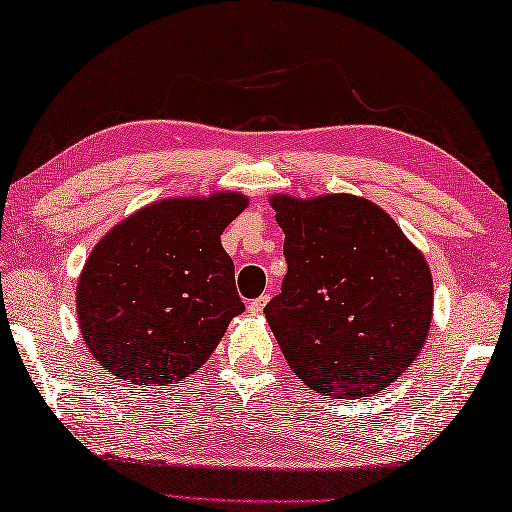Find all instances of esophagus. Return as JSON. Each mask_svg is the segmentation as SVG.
I'll return each instance as SVG.
<instances>
[{
	"label": "esophagus",
	"instance_id": "1",
	"mask_svg": "<svg viewBox=\"0 0 512 512\" xmlns=\"http://www.w3.org/2000/svg\"><path fill=\"white\" fill-rule=\"evenodd\" d=\"M267 301H270V295H263V297L254 299V301H249V311H251V313H261Z\"/></svg>",
	"mask_w": 512,
	"mask_h": 512
}]
</instances>
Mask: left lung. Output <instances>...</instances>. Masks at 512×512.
I'll use <instances>...</instances> for the list:
<instances>
[{"instance_id": "left-lung-1", "label": "left lung", "mask_w": 512, "mask_h": 512, "mask_svg": "<svg viewBox=\"0 0 512 512\" xmlns=\"http://www.w3.org/2000/svg\"><path fill=\"white\" fill-rule=\"evenodd\" d=\"M288 274L265 306L290 370L333 399L385 390L431 329L429 263L374 201L272 195Z\"/></svg>"}]
</instances>
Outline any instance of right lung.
Wrapping results in <instances>:
<instances>
[{
	"mask_svg": "<svg viewBox=\"0 0 512 512\" xmlns=\"http://www.w3.org/2000/svg\"><path fill=\"white\" fill-rule=\"evenodd\" d=\"M247 204L229 190L158 199L97 242L77 283V317L108 372L165 385L206 363L245 311L220 236Z\"/></svg>",
	"mask_w": 512,
	"mask_h": 512,
	"instance_id": "add662e5",
	"label": "right lung"
}]
</instances>
